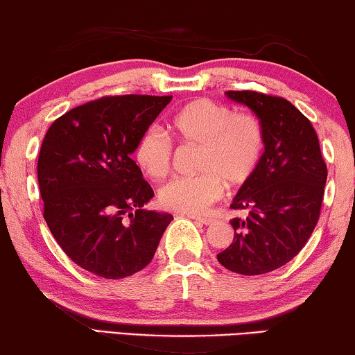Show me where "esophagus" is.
Here are the masks:
<instances>
[{
    "label": "esophagus",
    "instance_id": "obj_1",
    "mask_svg": "<svg viewBox=\"0 0 355 355\" xmlns=\"http://www.w3.org/2000/svg\"><path fill=\"white\" fill-rule=\"evenodd\" d=\"M190 218H193V220H196V222H201L202 225H212L214 222H216V220H214L212 217H205V216H195V214H190L189 216Z\"/></svg>",
    "mask_w": 355,
    "mask_h": 355
}]
</instances>
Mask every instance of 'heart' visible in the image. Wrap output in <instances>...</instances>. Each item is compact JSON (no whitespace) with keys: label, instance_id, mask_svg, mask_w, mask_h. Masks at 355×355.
Instances as JSON below:
<instances>
[{"label":"heart","instance_id":"heart-1","mask_svg":"<svg viewBox=\"0 0 355 355\" xmlns=\"http://www.w3.org/2000/svg\"><path fill=\"white\" fill-rule=\"evenodd\" d=\"M168 130L185 146H198L191 178H176L159 190L165 209L198 214L223 193V182L237 189L252 181L263 159L266 137L254 114L234 113L209 98L185 103L168 121ZM133 159L150 179L171 170L173 146L164 133L148 129L138 138Z\"/></svg>","mask_w":355,"mask_h":355}]
</instances>
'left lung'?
Masks as SVG:
<instances>
[{"instance_id": "left-lung-1", "label": "left lung", "mask_w": 355, "mask_h": 355, "mask_svg": "<svg viewBox=\"0 0 355 355\" xmlns=\"http://www.w3.org/2000/svg\"><path fill=\"white\" fill-rule=\"evenodd\" d=\"M247 105L264 129L266 148L252 181L231 202L245 218H232L234 241L218 263L241 275H261L289 263L310 239L321 214L327 166L309 119L283 97L226 91Z\"/></svg>"}]
</instances>
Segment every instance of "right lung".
<instances>
[{
    "mask_svg": "<svg viewBox=\"0 0 355 355\" xmlns=\"http://www.w3.org/2000/svg\"><path fill=\"white\" fill-rule=\"evenodd\" d=\"M171 98L102 97L45 133L37 160L44 218L64 253L91 274L118 280L144 269L173 220L141 209L154 191L130 159Z\"/></svg>",
    "mask_w": 355,
    "mask_h": 355,
    "instance_id": "obj_1",
    "label": "right lung"
}]
</instances>
